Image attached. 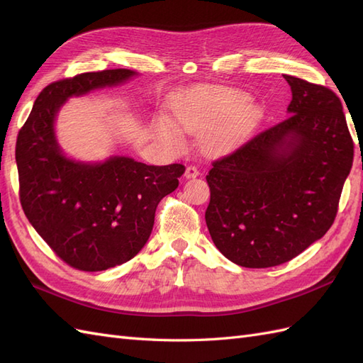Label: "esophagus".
<instances>
[{
  "label": "esophagus",
  "mask_w": 363,
  "mask_h": 363,
  "mask_svg": "<svg viewBox=\"0 0 363 363\" xmlns=\"http://www.w3.org/2000/svg\"><path fill=\"white\" fill-rule=\"evenodd\" d=\"M199 175H200V171L195 167V164H189V167L186 168V172H184L186 179H195V177H199Z\"/></svg>",
  "instance_id": "obj_1"
}]
</instances>
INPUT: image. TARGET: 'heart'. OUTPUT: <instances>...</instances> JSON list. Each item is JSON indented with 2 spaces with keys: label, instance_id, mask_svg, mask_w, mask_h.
<instances>
[{
  "label": "heart",
  "instance_id": "heart-1",
  "mask_svg": "<svg viewBox=\"0 0 363 363\" xmlns=\"http://www.w3.org/2000/svg\"><path fill=\"white\" fill-rule=\"evenodd\" d=\"M247 96L221 89H201L177 104L175 116L182 127L192 133L212 128L208 145L223 148L233 144L255 125L257 108L245 104ZM164 131L169 127L164 125Z\"/></svg>",
  "mask_w": 363,
  "mask_h": 363
}]
</instances>
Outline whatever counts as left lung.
I'll list each match as a JSON object with an SVG mask.
<instances>
[{
    "label": "left lung",
    "instance_id": "obj_1",
    "mask_svg": "<svg viewBox=\"0 0 363 363\" xmlns=\"http://www.w3.org/2000/svg\"><path fill=\"white\" fill-rule=\"evenodd\" d=\"M289 116L213 160L206 224L239 267L269 268L298 256L332 227L354 144L339 96L283 75Z\"/></svg>",
    "mask_w": 363,
    "mask_h": 363
}]
</instances>
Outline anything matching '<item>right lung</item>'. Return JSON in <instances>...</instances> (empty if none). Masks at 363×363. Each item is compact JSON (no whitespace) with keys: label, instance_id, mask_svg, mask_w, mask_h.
Returning <instances> with one entry per match:
<instances>
[{"label":"right lung","instance_id":"1","mask_svg":"<svg viewBox=\"0 0 363 363\" xmlns=\"http://www.w3.org/2000/svg\"><path fill=\"white\" fill-rule=\"evenodd\" d=\"M130 69L84 72L43 87L16 139L19 200L40 238L69 267L95 272L125 263L147 244L157 204L174 192L180 163L130 157L80 163L65 157L54 118L72 95L128 80Z\"/></svg>","mask_w":363,"mask_h":363}]
</instances>
